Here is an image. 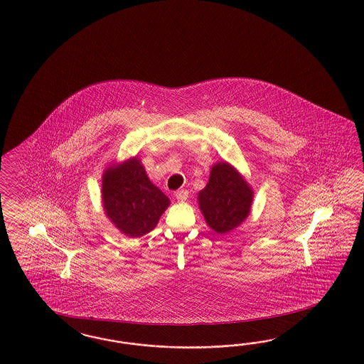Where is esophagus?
I'll use <instances>...</instances> for the list:
<instances>
[{
  "label": "esophagus",
  "mask_w": 364,
  "mask_h": 364,
  "mask_svg": "<svg viewBox=\"0 0 364 364\" xmlns=\"http://www.w3.org/2000/svg\"><path fill=\"white\" fill-rule=\"evenodd\" d=\"M188 195H189V192H188L187 189H181V191H177L176 193H175L177 201H186V200L188 198Z\"/></svg>",
  "instance_id": "obj_1"
}]
</instances>
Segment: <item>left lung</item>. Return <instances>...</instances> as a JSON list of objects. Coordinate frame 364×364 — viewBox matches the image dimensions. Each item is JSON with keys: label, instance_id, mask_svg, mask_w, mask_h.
Returning <instances> with one entry per match:
<instances>
[{"label": "left lung", "instance_id": "left-lung-1", "mask_svg": "<svg viewBox=\"0 0 364 364\" xmlns=\"http://www.w3.org/2000/svg\"><path fill=\"white\" fill-rule=\"evenodd\" d=\"M252 198L254 192L242 176L227 163H218L207 187L198 193V204L210 228L227 233L248 216Z\"/></svg>", "mask_w": 364, "mask_h": 364}]
</instances>
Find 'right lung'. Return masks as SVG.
Segmentation results:
<instances>
[{"mask_svg": "<svg viewBox=\"0 0 364 364\" xmlns=\"http://www.w3.org/2000/svg\"><path fill=\"white\" fill-rule=\"evenodd\" d=\"M102 201L110 220L131 237L152 231L169 205V198L149 181L137 159L105 172Z\"/></svg>", "mask_w": 364, "mask_h": 364, "instance_id": "add662e5", "label": "right lung"}]
</instances>
